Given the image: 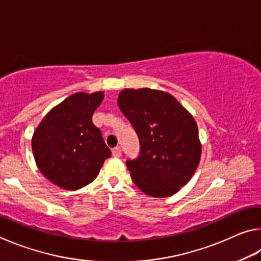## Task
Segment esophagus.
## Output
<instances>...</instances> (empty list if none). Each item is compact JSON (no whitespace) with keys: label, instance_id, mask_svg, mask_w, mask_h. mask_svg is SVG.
<instances>
[{"label":"esophagus","instance_id":"34e87169","mask_svg":"<svg viewBox=\"0 0 261 261\" xmlns=\"http://www.w3.org/2000/svg\"><path fill=\"white\" fill-rule=\"evenodd\" d=\"M112 153H113V156H115V158H120L122 155V151H121V148L118 147V146L117 147H114Z\"/></svg>","mask_w":261,"mask_h":261}]
</instances>
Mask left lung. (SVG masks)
I'll return each mask as SVG.
<instances>
[{"label":"left lung","instance_id":"8db88e82","mask_svg":"<svg viewBox=\"0 0 261 261\" xmlns=\"http://www.w3.org/2000/svg\"><path fill=\"white\" fill-rule=\"evenodd\" d=\"M117 102L140 143L139 156L126 161L132 180L151 197L173 196L191 179L200 161L192 115L171 94L151 88H126Z\"/></svg>","mask_w":261,"mask_h":261}]
</instances>
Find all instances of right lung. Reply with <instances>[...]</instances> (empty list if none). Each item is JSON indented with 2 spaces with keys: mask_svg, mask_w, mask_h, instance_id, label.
Instances as JSON below:
<instances>
[{
  "mask_svg": "<svg viewBox=\"0 0 261 261\" xmlns=\"http://www.w3.org/2000/svg\"><path fill=\"white\" fill-rule=\"evenodd\" d=\"M103 92L68 96L48 113L32 137L39 170L65 190H78L93 182L112 152L92 122Z\"/></svg>",
  "mask_w": 261,
  "mask_h": 261,
  "instance_id": "right-lung-1",
  "label": "right lung"
}]
</instances>
